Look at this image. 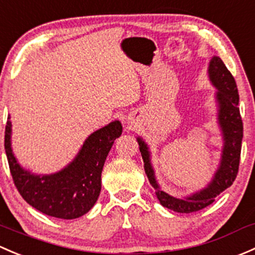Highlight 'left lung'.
Here are the masks:
<instances>
[{
    "instance_id": "obj_1",
    "label": "left lung",
    "mask_w": 255,
    "mask_h": 255,
    "mask_svg": "<svg viewBox=\"0 0 255 255\" xmlns=\"http://www.w3.org/2000/svg\"><path fill=\"white\" fill-rule=\"evenodd\" d=\"M208 73L211 84L218 89L216 92V101L219 106L218 121L220 129L222 132V138H224V148H222L219 168L205 188L193 193L192 195L186 198H175L160 189V186L155 178L151 160H150L149 146L140 136L136 138L144 161V170L148 176L150 184L155 188V194L160 204L177 213H194L214 203L220 193L224 192L234 183L237 177L238 166H240L243 123L241 119L240 107H238L240 95H238L236 80L231 72L226 68L225 63L218 56H214L210 60Z\"/></svg>"
}]
</instances>
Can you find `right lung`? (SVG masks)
Here are the masks:
<instances>
[{
  "instance_id": "add662e5",
  "label": "right lung",
  "mask_w": 255,
  "mask_h": 255,
  "mask_svg": "<svg viewBox=\"0 0 255 255\" xmlns=\"http://www.w3.org/2000/svg\"><path fill=\"white\" fill-rule=\"evenodd\" d=\"M12 123L8 117L4 149L18 192L23 199L53 218L72 220L87 214L101 191V172L115 139L122 134V125L114 121L85 139L71 163L52 175H34L18 163L10 146Z\"/></svg>"
}]
</instances>
